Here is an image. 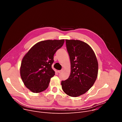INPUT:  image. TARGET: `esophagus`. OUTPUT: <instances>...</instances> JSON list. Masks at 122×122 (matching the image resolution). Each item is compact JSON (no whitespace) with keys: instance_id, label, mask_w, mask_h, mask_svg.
I'll use <instances>...</instances> for the list:
<instances>
[{"instance_id":"esophagus-1","label":"esophagus","mask_w":122,"mask_h":122,"mask_svg":"<svg viewBox=\"0 0 122 122\" xmlns=\"http://www.w3.org/2000/svg\"><path fill=\"white\" fill-rule=\"evenodd\" d=\"M63 71V69H62L61 70H59V71H58V73H61Z\"/></svg>"}]
</instances>
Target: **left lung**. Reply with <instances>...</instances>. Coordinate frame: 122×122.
Returning a JSON list of instances; mask_svg holds the SVG:
<instances>
[{
  "instance_id": "8db88e82",
  "label": "left lung",
  "mask_w": 122,
  "mask_h": 122,
  "mask_svg": "<svg viewBox=\"0 0 122 122\" xmlns=\"http://www.w3.org/2000/svg\"><path fill=\"white\" fill-rule=\"evenodd\" d=\"M71 62V73L61 81L63 91L70 97H77L85 93L97 80L98 64L91 47L79 40H66Z\"/></svg>"
}]
</instances>
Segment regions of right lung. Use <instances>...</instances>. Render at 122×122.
Listing matches in <instances>:
<instances>
[{"instance_id": "obj_1", "label": "right lung", "mask_w": 122, "mask_h": 122, "mask_svg": "<svg viewBox=\"0 0 122 122\" xmlns=\"http://www.w3.org/2000/svg\"><path fill=\"white\" fill-rule=\"evenodd\" d=\"M64 40H46L38 42L25 54L20 67V75L25 86L34 93L48 87L50 79L55 75L51 68L53 56Z\"/></svg>"}]
</instances>
